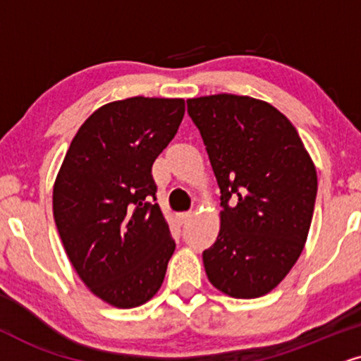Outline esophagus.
Segmentation results:
<instances>
[{"mask_svg":"<svg viewBox=\"0 0 361 361\" xmlns=\"http://www.w3.org/2000/svg\"><path fill=\"white\" fill-rule=\"evenodd\" d=\"M192 217H194V212H180V214H179V221L182 222V224H185V222H188V221H190V219H192Z\"/></svg>","mask_w":361,"mask_h":361,"instance_id":"esophagus-1","label":"esophagus"}]
</instances>
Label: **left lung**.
<instances>
[{"mask_svg": "<svg viewBox=\"0 0 361 361\" xmlns=\"http://www.w3.org/2000/svg\"><path fill=\"white\" fill-rule=\"evenodd\" d=\"M188 114L221 189L219 234L202 252L209 281L233 298L264 296L305 247L318 190L313 160L268 102L219 93L189 99Z\"/></svg>", "mask_w": 361, "mask_h": 361, "instance_id": "left-lung-1", "label": "left lung"}]
</instances>
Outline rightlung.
Returning a JSON list of instances; mask_svg holds the SVG:
<instances>
[{
    "label": "right lung",
    "mask_w": 361,
    "mask_h": 361,
    "mask_svg": "<svg viewBox=\"0 0 361 361\" xmlns=\"http://www.w3.org/2000/svg\"><path fill=\"white\" fill-rule=\"evenodd\" d=\"M184 112L182 99L132 97L100 106L78 128L53 185V216L70 262L115 308L147 303L176 249L154 202L152 164Z\"/></svg>",
    "instance_id": "right-lung-1"
}]
</instances>
